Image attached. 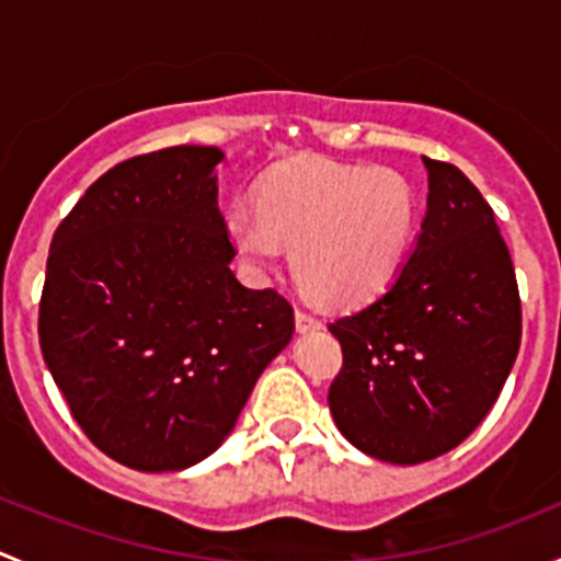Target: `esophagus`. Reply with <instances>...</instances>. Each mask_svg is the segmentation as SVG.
Masks as SVG:
<instances>
[{
  "label": "esophagus",
  "instance_id": "1",
  "mask_svg": "<svg viewBox=\"0 0 561 561\" xmlns=\"http://www.w3.org/2000/svg\"><path fill=\"white\" fill-rule=\"evenodd\" d=\"M322 322L317 320L314 314H309L307 309H296V328L301 333H307V331H317V328H320Z\"/></svg>",
  "mask_w": 561,
  "mask_h": 561
}]
</instances>
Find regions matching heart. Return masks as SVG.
<instances>
[{"label": "heart", "mask_w": 561, "mask_h": 561, "mask_svg": "<svg viewBox=\"0 0 561 561\" xmlns=\"http://www.w3.org/2000/svg\"><path fill=\"white\" fill-rule=\"evenodd\" d=\"M415 192L390 168L304 160L260 186L257 206L225 214L230 247L254 279L293 247L298 279L328 304H360L390 285L415 230Z\"/></svg>", "instance_id": "obj_1"}]
</instances>
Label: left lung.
Returning a JSON list of instances; mask_svg holds the SVG:
<instances>
[{
	"label": "left lung",
	"instance_id": "left-lung-1",
	"mask_svg": "<svg viewBox=\"0 0 561 561\" xmlns=\"http://www.w3.org/2000/svg\"><path fill=\"white\" fill-rule=\"evenodd\" d=\"M426 217L382 296L328 331L344 364L328 390L366 456L421 463L478 428L522 344V298L494 211L456 165L423 157Z\"/></svg>",
	"mask_w": 561,
	"mask_h": 561
}]
</instances>
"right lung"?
<instances>
[{"label":"right lung","mask_w":561,"mask_h":561,"mask_svg":"<svg viewBox=\"0 0 561 561\" xmlns=\"http://www.w3.org/2000/svg\"><path fill=\"white\" fill-rule=\"evenodd\" d=\"M217 146L118 162L61 219L39 347L89 439L140 472L211 456L296 331L276 290H249L219 211Z\"/></svg>","instance_id":"right-lung-1"}]
</instances>
